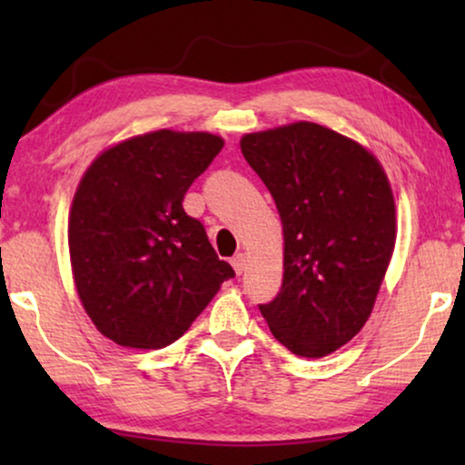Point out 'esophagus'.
<instances>
[{
    "label": "esophagus",
    "instance_id": "1",
    "mask_svg": "<svg viewBox=\"0 0 465 465\" xmlns=\"http://www.w3.org/2000/svg\"><path fill=\"white\" fill-rule=\"evenodd\" d=\"M231 264H232L234 272H237V275H241V272H243V271H245V266H247L245 253H234V256L231 258Z\"/></svg>",
    "mask_w": 465,
    "mask_h": 465
}]
</instances>
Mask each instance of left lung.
I'll list each match as a JSON object with an SVG mask.
<instances>
[{"instance_id": "8db88e82", "label": "left lung", "mask_w": 465, "mask_h": 465, "mask_svg": "<svg viewBox=\"0 0 465 465\" xmlns=\"http://www.w3.org/2000/svg\"><path fill=\"white\" fill-rule=\"evenodd\" d=\"M241 152L283 224V283L260 313L292 353L323 358L374 307L396 243L390 182L371 152L313 123L250 133Z\"/></svg>"}]
</instances>
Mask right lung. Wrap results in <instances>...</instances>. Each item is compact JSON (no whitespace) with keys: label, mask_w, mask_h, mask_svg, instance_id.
<instances>
[{"label":"right lung","mask_w":465,"mask_h":465,"mask_svg":"<svg viewBox=\"0 0 465 465\" xmlns=\"http://www.w3.org/2000/svg\"><path fill=\"white\" fill-rule=\"evenodd\" d=\"M222 148L212 133L163 129L105 150L82 177L69 215L75 288L118 345H171L234 277L182 205Z\"/></svg>","instance_id":"right-lung-1"}]
</instances>
